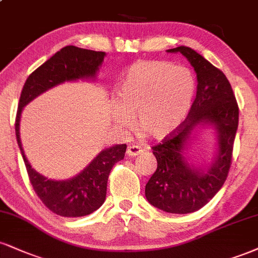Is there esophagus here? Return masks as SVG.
I'll return each instance as SVG.
<instances>
[{"label": "esophagus", "mask_w": 258, "mask_h": 258, "mask_svg": "<svg viewBox=\"0 0 258 258\" xmlns=\"http://www.w3.org/2000/svg\"><path fill=\"white\" fill-rule=\"evenodd\" d=\"M142 153H143L142 148L137 147V145H130V147L127 148V151H126L127 156H132V157L137 156V155L142 154Z\"/></svg>", "instance_id": "34e87169"}]
</instances>
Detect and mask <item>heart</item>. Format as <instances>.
<instances>
[{"instance_id":"b5f03b06","label":"heart","mask_w":258,"mask_h":258,"mask_svg":"<svg viewBox=\"0 0 258 258\" xmlns=\"http://www.w3.org/2000/svg\"><path fill=\"white\" fill-rule=\"evenodd\" d=\"M196 95L190 70L164 61H138L126 71L116 86L113 119L121 128L136 114L138 130L153 139H164L184 122Z\"/></svg>"}]
</instances>
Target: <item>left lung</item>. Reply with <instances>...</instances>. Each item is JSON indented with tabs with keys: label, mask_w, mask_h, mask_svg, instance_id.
<instances>
[{
	"label": "left lung",
	"mask_w": 258,
	"mask_h": 258,
	"mask_svg": "<svg viewBox=\"0 0 258 258\" xmlns=\"http://www.w3.org/2000/svg\"><path fill=\"white\" fill-rule=\"evenodd\" d=\"M187 58L197 74V94L187 119L153 147L156 172L145 185L149 203L163 212L188 214L204 207L222 187L231 167L239 109L228 79L219 68L188 46L168 49ZM212 125L217 133L216 156L208 166H195L185 155L194 131Z\"/></svg>",
	"instance_id": "8db88e82"
}]
</instances>
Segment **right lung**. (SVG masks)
I'll list each match as a JSON object with an SVG mask.
<instances>
[{
  "instance_id": "1",
  "label": "right lung",
  "mask_w": 258,
  "mask_h": 258,
  "mask_svg": "<svg viewBox=\"0 0 258 258\" xmlns=\"http://www.w3.org/2000/svg\"><path fill=\"white\" fill-rule=\"evenodd\" d=\"M104 51L67 45L29 76L21 90L15 120L18 145L32 187L39 200L52 213L63 218H80L97 210L105 201L108 176L113 166L125 157L126 144L103 149L79 174L66 180H52L32 168L20 139V117L24 107L43 92L66 82L96 79Z\"/></svg>"
}]
</instances>
